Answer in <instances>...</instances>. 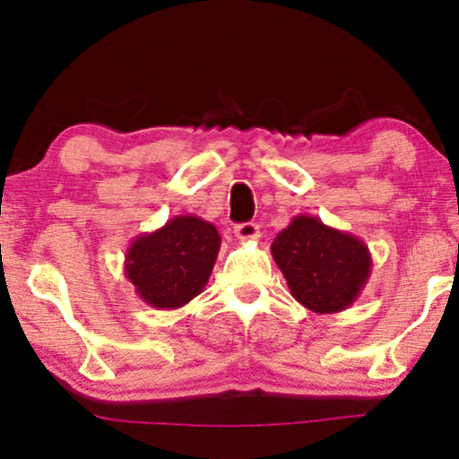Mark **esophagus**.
Here are the masks:
<instances>
[{"label": "esophagus", "instance_id": "34e87169", "mask_svg": "<svg viewBox=\"0 0 459 459\" xmlns=\"http://www.w3.org/2000/svg\"><path fill=\"white\" fill-rule=\"evenodd\" d=\"M234 234L240 242H250L259 238V225L256 223H240L234 228Z\"/></svg>", "mask_w": 459, "mask_h": 459}]
</instances>
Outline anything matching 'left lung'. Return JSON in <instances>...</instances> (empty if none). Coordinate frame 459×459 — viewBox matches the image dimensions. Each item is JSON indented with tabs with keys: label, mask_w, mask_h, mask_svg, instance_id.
Here are the masks:
<instances>
[{
	"label": "left lung",
	"mask_w": 459,
	"mask_h": 459,
	"mask_svg": "<svg viewBox=\"0 0 459 459\" xmlns=\"http://www.w3.org/2000/svg\"><path fill=\"white\" fill-rule=\"evenodd\" d=\"M272 256L290 294L313 313L349 309L372 273V255L359 238L297 215L272 242Z\"/></svg>",
	"instance_id": "8db88e82"
}]
</instances>
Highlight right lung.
Returning <instances> with one entry per match:
<instances>
[{
    "mask_svg": "<svg viewBox=\"0 0 459 459\" xmlns=\"http://www.w3.org/2000/svg\"><path fill=\"white\" fill-rule=\"evenodd\" d=\"M221 236L196 215H178L131 240L125 253V278L154 309L171 311L204 290L215 267Z\"/></svg>",
    "mask_w": 459,
    "mask_h": 459,
    "instance_id": "right-lung-1",
    "label": "right lung"
}]
</instances>
